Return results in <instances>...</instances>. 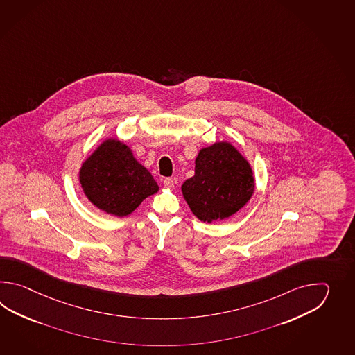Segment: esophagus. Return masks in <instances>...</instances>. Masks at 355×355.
<instances>
[{"label": "esophagus", "mask_w": 355, "mask_h": 355, "mask_svg": "<svg viewBox=\"0 0 355 355\" xmlns=\"http://www.w3.org/2000/svg\"><path fill=\"white\" fill-rule=\"evenodd\" d=\"M164 185H165V188L173 189L174 188V180H173L171 178H166V179L164 180Z\"/></svg>", "instance_id": "1"}]
</instances>
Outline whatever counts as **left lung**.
I'll list each match as a JSON object with an SVG mask.
<instances>
[{"instance_id": "obj_1", "label": "left lung", "mask_w": 355, "mask_h": 355, "mask_svg": "<svg viewBox=\"0 0 355 355\" xmlns=\"http://www.w3.org/2000/svg\"><path fill=\"white\" fill-rule=\"evenodd\" d=\"M254 188L249 162L232 144L218 142L199 152L196 175L182 184L181 190L198 218L216 222L241 209Z\"/></svg>"}]
</instances>
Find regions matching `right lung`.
Listing matches in <instances>:
<instances>
[{
  "label": "right lung",
  "mask_w": 355,
  "mask_h": 355,
  "mask_svg": "<svg viewBox=\"0 0 355 355\" xmlns=\"http://www.w3.org/2000/svg\"><path fill=\"white\" fill-rule=\"evenodd\" d=\"M80 182L91 203L118 217L128 216L159 190L150 171L116 139L105 141L83 162Z\"/></svg>",
  "instance_id": "obj_1"
}]
</instances>
